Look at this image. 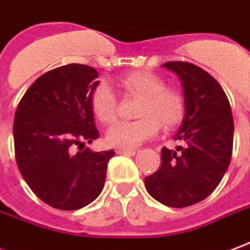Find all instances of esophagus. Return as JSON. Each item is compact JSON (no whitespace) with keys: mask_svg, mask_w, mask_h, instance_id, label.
Instances as JSON below:
<instances>
[{"mask_svg":"<svg viewBox=\"0 0 250 250\" xmlns=\"http://www.w3.org/2000/svg\"><path fill=\"white\" fill-rule=\"evenodd\" d=\"M118 155H125V156H133L136 153L135 149H118L117 150Z\"/></svg>","mask_w":250,"mask_h":250,"instance_id":"esophagus-1","label":"esophagus"}]
</instances>
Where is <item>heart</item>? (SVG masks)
<instances>
[{"mask_svg": "<svg viewBox=\"0 0 250 250\" xmlns=\"http://www.w3.org/2000/svg\"><path fill=\"white\" fill-rule=\"evenodd\" d=\"M122 89L140 97L138 121L118 122L106 135L108 146L132 149L157 135L160 123L165 128L178 125L184 118L186 101L180 89L167 86L161 76L148 70H136L122 76ZM90 108L101 123L110 125L117 119L118 101L107 83H101L90 93Z\"/></svg>", "mask_w": 250, "mask_h": 250, "instance_id": "1", "label": "heart"}]
</instances>
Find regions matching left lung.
Instances as JSON below:
<instances>
[{"mask_svg": "<svg viewBox=\"0 0 250 250\" xmlns=\"http://www.w3.org/2000/svg\"><path fill=\"white\" fill-rule=\"evenodd\" d=\"M165 68L178 74L186 110L174 140L177 150L161 149V167L146 177V191L169 207L182 208L203 201L220 184L231 163L233 118L220 83L199 66L169 62Z\"/></svg>", "mask_w": 250, "mask_h": 250, "instance_id": "left-lung-1", "label": "left lung"}]
</instances>
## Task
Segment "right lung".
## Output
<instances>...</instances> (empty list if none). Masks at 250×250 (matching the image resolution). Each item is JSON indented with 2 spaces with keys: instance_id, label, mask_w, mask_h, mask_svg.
<instances>
[{
  "instance_id": "add662e5",
  "label": "right lung",
  "mask_w": 250,
  "mask_h": 250,
  "mask_svg": "<svg viewBox=\"0 0 250 250\" xmlns=\"http://www.w3.org/2000/svg\"><path fill=\"white\" fill-rule=\"evenodd\" d=\"M97 77L94 68L83 64L55 68L28 87L15 111L18 169L36 197L53 208L72 211L94 201L115 155L83 148L100 136L90 108Z\"/></svg>"
}]
</instances>
